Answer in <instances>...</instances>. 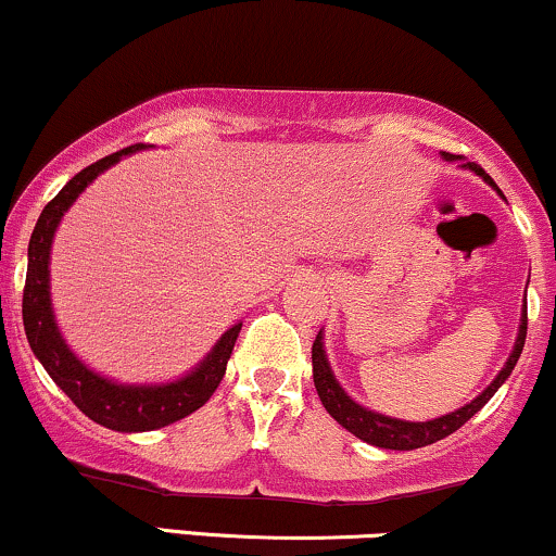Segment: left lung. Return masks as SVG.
<instances>
[{
	"label": "left lung",
	"instance_id": "8db88e82",
	"mask_svg": "<svg viewBox=\"0 0 556 556\" xmlns=\"http://www.w3.org/2000/svg\"><path fill=\"white\" fill-rule=\"evenodd\" d=\"M442 156L446 159V162H460L463 159L455 154H446V151H442ZM463 167L473 169L476 175H481L489 185H494V180H491V177L481 167H478V164L465 162ZM526 334H528V308L522 311L520 331H518V340H515L513 353H509V358H507V363H504L502 371L496 374V379L491 381V384L483 389L476 400H470L468 405L460 407V410L446 413V416H442V418L424 420V424H410V420H397V418L381 416V413L368 410V407H363L355 400H350L348 392L340 387V381H337L334 374H331L327 353H324L321 331L316 334L314 350H311V358H314V384H316L318 397H321V405L327 407L329 416L334 418L342 429H348L350 433H355V437L363 439V442L381 446V450H418V446L433 444V442H439V439L455 433L463 424H468V420L473 418L491 397H494L496 389H500L504 381L509 379V374H513L515 363H518L520 353H522V344H526Z\"/></svg>",
	"mask_w": 556,
	"mask_h": 556
}]
</instances>
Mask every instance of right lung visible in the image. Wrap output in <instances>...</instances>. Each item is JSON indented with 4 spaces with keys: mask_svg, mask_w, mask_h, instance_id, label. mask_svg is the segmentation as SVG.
<instances>
[{
    "mask_svg": "<svg viewBox=\"0 0 556 556\" xmlns=\"http://www.w3.org/2000/svg\"><path fill=\"white\" fill-rule=\"evenodd\" d=\"M140 149H146V146H127L117 154L99 159L91 167L80 169L43 206L28 242V274H25L23 290L25 337H28L36 358L41 361V366L54 379V384L96 424L125 433L162 429V426L175 424V420L190 416L198 407L206 405V400L216 392L222 376L227 371V361L232 355L235 340H238L242 327V324H235L232 329H227L212 348V353L198 363L193 371L182 376V379L169 381V384H117V381L104 379V376L91 371L86 363L75 358L73 350L62 340L60 327L54 321L52 292H49V256H52L56 227H60L67 208L75 203V198L101 172L114 167L119 159L136 154Z\"/></svg>",
    "mask_w": 556,
    "mask_h": 556,
    "instance_id": "add662e5",
    "label": "right lung"
}]
</instances>
